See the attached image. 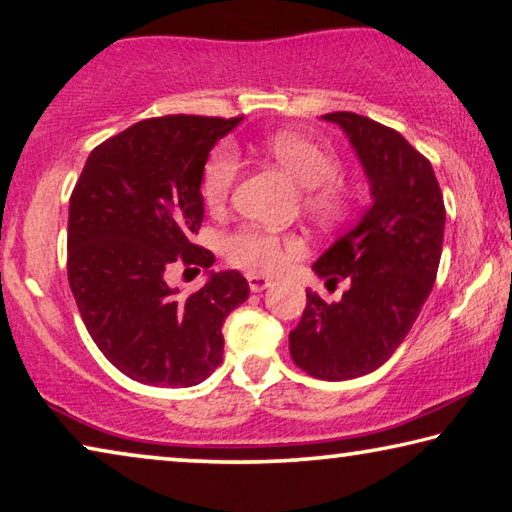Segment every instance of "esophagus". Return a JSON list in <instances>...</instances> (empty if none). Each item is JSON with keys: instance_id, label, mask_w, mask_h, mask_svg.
Wrapping results in <instances>:
<instances>
[{"instance_id": "obj_1", "label": "esophagus", "mask_w": 512, "mask_h": 512, "mask_svg": "<svg viewBox=\"0 0 512 512\" xmlns=\"http://www.w3.org/2000/svg\"><path fill=\"white\" fill-rule=\"evenodd\" d=\"M271 282H273L271 277L255 275V273L248 275V287H250V291H255V293H259V291H264V289L271 287Z\"/></svg>"}]
</instances>
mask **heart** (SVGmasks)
<instances>
[{
	"instance_id": "obj_1",
	"label": "heart",
	"mask_w": 512,
	"mask_h": 512,
	"mask_svg": "<svg viewBox=\"0 0 512 512\" xmlns=\"http://www.w3.org/2000/svg\"><path fill=\"white\" fill-rule=\"evenodd\" d=\"M266 155L280 164V167L307 189L305 203L311 212L320 216H336L345 203L343 185L334 176L339 173V162L332 153L320 149L307 137L296 133H275L264 140ZM239 173V158L230 146H219L205 164L201 192L205 203L210 207H219L230 196ZM298 241L291 237H277L271 232L241 228L223 239V253L230 264L253 273H271L280 268L289 253H296Z\"/></svg>"
}]
</instances>
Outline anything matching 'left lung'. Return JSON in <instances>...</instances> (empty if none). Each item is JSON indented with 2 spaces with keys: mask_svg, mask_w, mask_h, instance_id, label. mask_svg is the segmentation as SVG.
<instances>
[{
  "mask_svg": "<svg viewBox=\"0 0 512 512\" xmlns=\"http://www.w3.org/2000/svg\"><path fill=\"white\" fill-rule=\"evenodd\" d=\"M348 137L366 173L372 203L314 262L318 277H348L339 302L307 291L289 334L296 366L327 381L377 370L397 350L436 282L445 203L431 162L404 137L357 112L323 115Z\"/></svg>",
  "mask_w": 512,
  "mask_h": 512,
  "instance_id": "left-lung-1",
  "label": "left lung"
}]
</instances>
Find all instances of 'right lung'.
Segmentation results:
<instances>
[{
    "mask_svg": "<svg viewBox=\"0 0 512 512\" xmlns=\"http://www.w3.org/2000/svg\"><path fill=\"white\" fill-rule=\"evenodd\" d=\"M239 121H137L90 153L69 198V287L97 348L140 384L205 381L223 361L225 316L248 300L246 277L214 273V255L192 244L207 155ZM173 263L205 267L208 282L183 297L166 282Z\"/></svg>",
    "mask_w": 512,
    "mask_h": 512,
    "instance_id": "1",
    "label": "right lung"
}]
</instances>
